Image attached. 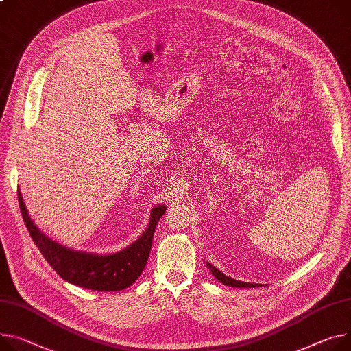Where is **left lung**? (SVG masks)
Instances as JSON below:
<instances>
[{
    "label": "left lung",
    "mask_w": 351,
    "mask_h": 351,
    "mask_svg": "<svg viewBox=\"0 0 351 351\" xmlns=\"http://www.w3.org/2000/svg\"><path fill=\"white\" fill-rule=\"evenodd\" d=\"M209 267V269L212 271V274L215 276V278H218L222 284L225 285H229V287H236V288H253V287H257L258 284H250V282H243V281H237V280H233L228 276H225L223 273H221L218 268H215L210 263L206 264Z\"/></svg>",
    "instance_id": "obj_1"
}]
</instances>
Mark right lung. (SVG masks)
<instances>
[{
  "mask_svg": "<svg viewBox=\"0 0 351 351\" xmlns=\"http://www.w3.org/2000/svg\"><path fill=\"white\" fill-rule=\"evenodd\" d=\"M18 199L26 229L50 267L67 282L93 291H121L139 278L149 260L157 222L166 212L165 205L153 208L146 232L133 245L115 254L98 256L67 249L45 236L31 221L19 188Z\"/></svg>",
  "mask_w": 351,
  "mask_h": 351,
  "instance_id": "right-lung-1",
  "label": "right lung"
}]
</instances>
